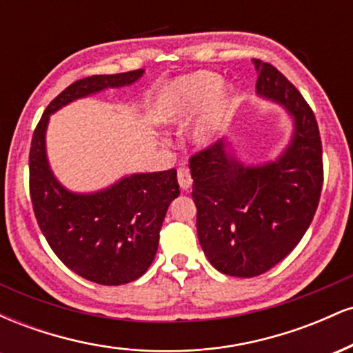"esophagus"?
<instances>
[{
    "label": "esophagus",
    "instance_id": "1",
    "mask_svg": "<svg viewBox=\"0 0 353 353\" xmlns=\"http://www.w3.org/2000/svg\"><path fill=\"white\" fill-rule=\"evenodd\" d=\"M177 181H179L182 190H189L190 185H192V177H190L189 169L181 168L179 171H177Z\"/></svg>",
    "mask_w": 353,
    "mask_h": 353
}]
</instances>
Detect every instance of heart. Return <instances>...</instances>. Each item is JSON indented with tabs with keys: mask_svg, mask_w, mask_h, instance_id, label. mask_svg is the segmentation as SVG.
Instances as JSON below:
<instances>
[{
	"mask_svg": "<svg viewBox=\"0 0 353 353\" xmlns=\"http://www.w3.org/2000/svg\"><path fill=\"white\" fill-rule=\"evenodd\" d=\"M234 108L236 99L232 89L222 84L221 76L210 71H197L172 81L161 92L157 116L164 124L182 125L201 112L189 137L197 148H209L228 128Z\"/></svg>",
	"mask_w": 353,
	"mask_h": 353,
	"instance_id": "heart-1",
	"label": "heart"
}]
</instances>
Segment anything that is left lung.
<instances>
[{
    "label": "left lung",
    "mask_w": 353,
    "mask_h": 353,
    "mask_svg": "<svg viewBox=\"0 0 353 353\" xmlns=\"http://www.w3.org/2000/svg\"><path fill=\"white\" fill-rule=\"evenodd\" d=\"M252 63L257 94L292 119L289 144L277 159L247 165L221 139L189 161L199 244L210 264L232 277L264 274L292 252L315 216L323 182L314 111L277 68Z\"/></svg>",
    "instance_id": "1"
}]
</instances>
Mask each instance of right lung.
Segmentation results:
<instances>
[{"instance_id":"add662e5","label":"right lung","mask_w":353,"mask_h":353,"mask_svg":"<svg viewBox=\"0 0 353 353\" xmlns=\"http://www.w3.org/2000/svg\"><path fill=\"white\" fill-rule=\"evenodd\" d=\"M143 74L136 70L76 81L51 101L31 141L30 194L39 229L64 265L101 285L136 281L152 264L165 212L181 192L177 172H136L96 192H72L51 171L46 129L50 116L72 101L131 86Z\"/></svg>"}]
</instances>
